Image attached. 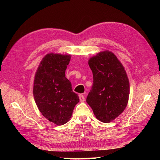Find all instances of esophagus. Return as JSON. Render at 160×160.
Returning <instances> with one entry per match:
<instances>
[{
  "instance_id": "esophagus-1",
  "label": "esophagus",
  "mask_w": 160,
  "mask_h": 160,
  "mask_svg": "<svg viewBox=\"0 0 160 160\" xmlns=\"http://www.w3.org/2000/svg\"><path fill=\"white\" fill-rule=\"evenodd\" d=\"M79 98H80V101L81 102H84V100H85V98H84V96L82 94L79 95Z\"/></svg>"
}]
</instances>
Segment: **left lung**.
<instances>
[{"label": "left lung", "instance_id": "8db88e82", "mask_svg": "<svg viewBox=\"0 0 160 160\" xmlns=\"http://www.w3.org/2000/svg\"><path fill=\"white\" fill-rule=\"evenodd\" d=\"M89 65L93 83L87 102L100 121L108 123L119 116L127 107L129 82L121 62L111 52L91 58Z\"/></svg>", "mask_w": 160, "mask_h": 160}]
</instances>
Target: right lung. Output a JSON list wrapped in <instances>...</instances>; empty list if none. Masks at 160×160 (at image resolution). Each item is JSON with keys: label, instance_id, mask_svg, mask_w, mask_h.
<instances>
[{"label": "right lung", "instance_id": "right-lung-1", "mask_svg": "<svg viewBox=\"0 0 160 160\" xmlns=\"http://www.w3.org/2000/svg\"><path fill=\"white\" fill-rule=\"evenodd\" d=\"M70 59L69 55L47 54L35 75L33 93L37 107L44 117L57 125L69 120L80 100L65 77Z\"/></svg>", "mask_w": 160, "mask_h": 160}]
</instances>
